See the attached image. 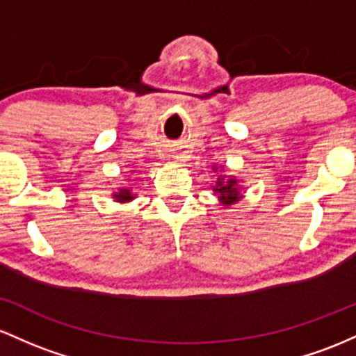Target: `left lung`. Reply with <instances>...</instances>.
Returning <instances> with one entry per match:
<instances>
[{
	"label": "left lung",
	"instance_id": "1",
	"mask_svg": "<svg viewBox=\"0 0 356 356\" xmlns=\"http://www.w3.org/2000/svg\"><path fill=\"white\" fill-rule=\"evenodd\" d=\"M211 170L217 173L218 168L213 165L211 166ZM220 171H222V166H220ZM211 190L218 195V202H220L223 209H229V207L234 205V203H237L238 200L243 197L241 185H238V179L235 177H227V175H218L217 183L211 186Z\"/></svg>",
	"mask_w": 356,
	"mask_h": 356
}]
</instances>
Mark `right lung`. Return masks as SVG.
<instances>
[{"mask_svg": "<svg viewBox=\"0 0 356 356\" xmlns=\"http://www.w3.org/2000/svg\"><path fill=\"white\" fill-rule=\"evenodd\" d=\"M133 173H136V171H133ZM113 198L118 203H129L136 198V193H133V188H131V186H119V188L113 193Z\"/></svg>", "mask_w": 356, "mask_h": 356, "instance_id": "1", "label": "right lung"}]
</instances>
